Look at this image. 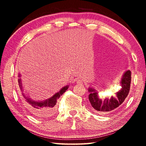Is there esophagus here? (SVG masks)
Listing matches in <instances>:
<instances>
[{
    "instance_id": "34e87169",
    "label": "esophagus",
    "mask_w": 146,
    "mask_h": 146,
    "mask_svg": "<svg viewBox=\"0 0 146 146\" xmlns=\"http://www.w3.org/2000/svg\"><path fill=\"white\" fill-rule=\"evenodd\" d=\"M82 82V80H80V79H78V80H76V83L77 84H81Z\"/></svg>"
}]
</instances>
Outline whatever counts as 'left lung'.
Listing matches in <instances>:
<instances>
[{"instance_id": "obj_1", "label": "left lung", "mask_w": 146, "mask_h": 146, "mask_svg": "<svg viewBox=\"0 0 146 146\" xmlns=\"http://www.w3.org/2000/svg\"><path fill=\"white\" fill-rule=\"evenodd\" d=\"M131 72L125 71L121 80L122 89L117 93V97H111L102 100L98 97V93L93 88H89V100L94 111L98 113L110 112L122 104L127 97L130 90Z\"/></svg>"}]
</instances>
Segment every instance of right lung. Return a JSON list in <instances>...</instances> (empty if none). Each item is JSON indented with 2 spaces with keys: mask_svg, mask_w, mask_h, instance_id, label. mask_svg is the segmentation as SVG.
I'll return each instance as SVG.
<instances>
[{
  "mask_svg": "<svg viewBox=\"0 0 146 146\" xmlns=\"http://www.w3.org/2000/svg\"><path fill=\"white\" fill-rule=\"evenodd\" d=\"M21 77V75H19ZM19 88L22 91V96H23L24 103L26 108L30 111L34 115L37 117L38 118H46L49 116L52 115L55 110V105L57 102V100L60 97V96L68 89V86H66L61 89L60 91L55 94L52 97L49 99L42 101V102H36L31 100L29 97L25 95L23 93V86H22L21 79L18 80Z\"/></svg>",
  "mask_w": 146,
  "mask_h": 146,
  "instance_id": "1",
  "label": "right lung"
}]
</instances>
